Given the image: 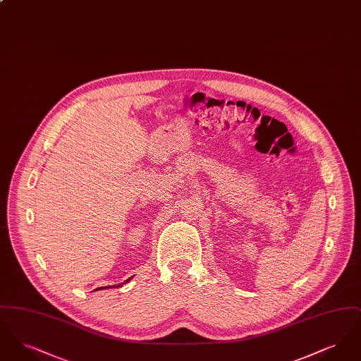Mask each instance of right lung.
<instances>
[{
    "label": "right lung",
    "mask_w": 361,
    "mask_h": 361,
    "mask_svg": "<svg viewBox=\"0 0 361 361\" xmlns=\"http://www.w3.org/2000/svg\"><path fill=\"white\" fill-rule=\"evenodd\" d=\"M133 277H134V276H133ZM133 277H130V279H127V280H126V281H124V283H128V281H130V280H131V279H133ZM124 283H123V284H124ZM121 284H118V286H109V287H100V288H97V290H104V288H116V287H121ZM94 291H96V290H94Z\"/></svg>",
    "instance_id": "1"
}]
</instances>
